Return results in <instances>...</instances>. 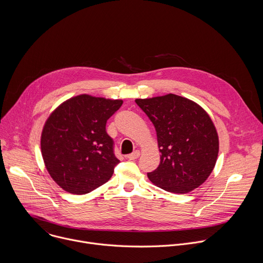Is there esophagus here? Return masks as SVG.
Returning a JSON list of instances; mask_svg holds the SVG:
<instances>
[{"mask_svg": "<svg viewBox=\"0 0 263 263\" xmlns=\"http://www.w3.org/2000/svg\"><path fill=\"white\" fill-rule=\"evenodd\" d=\"M139 155H140V152H139V151H135V152H133L132 154L126 156V158L129 159V160H134V159H137V158L139 157Z\"/></svg>", "mask_w": 263, "mask_h": 263, "instance_id": "1", "label": "esophagus"}]
</instances>
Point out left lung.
Segmentation results:
<instances>
[{
  "mask_svg": "<svg viewBox=\"0 0 263 263\" xmlns=\"http://www.w3.org/2000/svg\"><path fill=\"white\" fill-rule=\"evenodd\" d=\"M153 123L159 166L147 178L173 194H187L203 184L218 155V135L207 112L196 102L174 93L136 99Z\"/></svg>",
  "mask_w": 263,
  "mask_h": 263,
  "instance_id": "1",
  "label": "left lung"
}]
</instances>
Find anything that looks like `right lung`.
Instances as JSON below:
<instances>
[{
	"instance_id": "1",
	"label": "right lung",
	"mask_w": 263,
	"mask_h": 263,
	"mask_svg": "<svg viewBox=\"0 0 263 263\" xmlns=\"http://www.w3.org/2000/svg\"><path fill=\"white\" fill-rule=\"evenodd\" d=\"M122 104L84 93L66 100L50 115L42 132V155L62 190L85 195L111 178L120 160L106 123Z\"/></svg>"
}]
</instances>
